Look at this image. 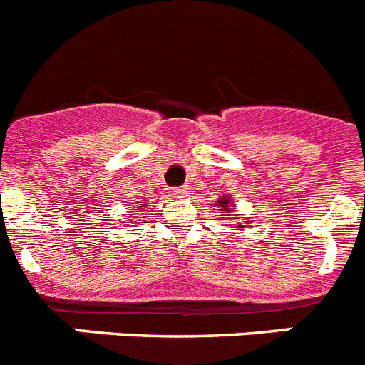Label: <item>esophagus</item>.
<instances>
[{
    "mask_svg": "<svg viewBox=\"0 0 365 365\" xmlns=\"http://www.w3.org/2000/svg\"><path fill=\"white\" fill-rule=\"evenodd\" d=\"M188 193H190L188 186H179V188L173 190V195H175V197H186Z\"/></svg>",
    "mask_w": 365,
    "mask_h": 365,
    "instance_id": "obj_1",
    "label": "esophagus"
}]
</instances>
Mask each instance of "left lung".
Listing matches in <instances>:
<instances>
[{"instance_id": "8db88e82", "label": "left lung", "mask_w": 365, "mask_h": 365, "mask_svg": "<svg viewBox=\"0 0 365 365\" xmlns=\"http://www.w3.org/2000/svg\"><path fill=\"white\" fill-rule=\"evenodd\" d=\"M219 208H221V214H222V212H227V214H230V208H228V202H230V197H228V195H225V197H221V199H219ZM235 219H237V217H235ZM237 221H243V222H247V221H245V219H237ZM241 227H243V225H241Z\"/></svg>"}]
</instances>
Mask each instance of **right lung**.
Returning <instances> with one entry per match:
<instances>
[{
  "label": "right lung",
  "mask_w": 365,
  "mask_h": 365,
  "mask_svg": "<svg viewBox=\"0 0 365 365\" xmlns=\"http://www.w3.org/2000/svg\"><path fill=\"white\" fill-rule=\"evenodd\" d=\"M135 208H138V206H135Z\"/></svg>",
  "instance_id": "1"
}]
</instances>
